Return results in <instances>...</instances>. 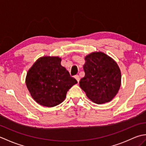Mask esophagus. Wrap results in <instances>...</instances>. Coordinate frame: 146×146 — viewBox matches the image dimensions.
<instances>
[{
	"instance_id": "1",
	"label": "esophagus",
	"mask_w": 146,
	"mask_h": 146,
	"mask_svg": "<svg viewBox=\"0 0 146 146\" xmlns=\"http://www.w3.org/2000/svg\"><path fill=\"white\" fill-rule=\"evenodd\" d=\"M75 78L76 80V81L78 82V83L79 81H80V76H79V75H75Z\"/></svg>"
}]
</instances>
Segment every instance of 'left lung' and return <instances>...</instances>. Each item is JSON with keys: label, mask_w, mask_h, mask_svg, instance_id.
<instances>
[{"label": "left lung", "mask_w": 146, "mask_h": 146, "mask_svg": "<svg viewBox=\"0 0 146 146\" xmlns=\"http://www.w3.org/2000/svg\"><path fill=\"white\" fill-rule=\"evenodd\" d=\"M85 75L80 86L87 97L97 104L111 101L119 92L121 72L117 63L102 52H94L85 58Z\"/></svg>", "instance_id": "8db88e82"}]
</instances>
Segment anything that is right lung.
Wrapping results in <instances>:
<instances>
[{
  "label": "right lung",
  "mask_w": 146,
  "mask_h": 146,
  "mask_svg": "<svg viewBox=\"0 0 146 146\" xmlns=\"http://www.w3.org/2000/svg\"><path fill=\"white\" fill-rule=\"evenodd\" d=\"M58 56L39 58L29 70L27 88L33 98L42 106L52 107L63 102L69 89L76 83Z\"/></svg>",
  "instance_id": "right-lung-1"
}]
</instances>
